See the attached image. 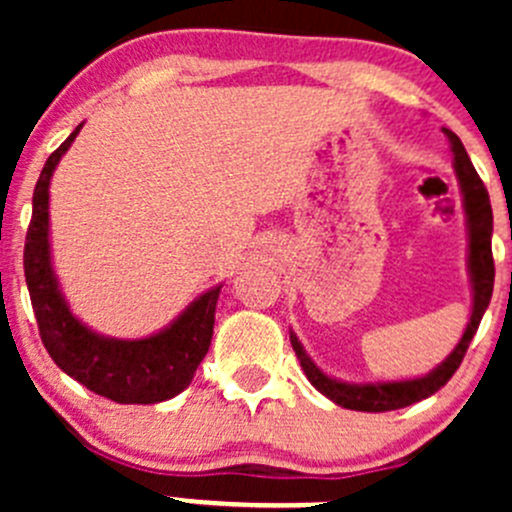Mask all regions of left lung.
I'll use <instances>...</instances> for the list:
<instances>
[{
	"mask_svg": "<svg viewBox=\"0 0 512 512\" xmlns=\"http://www.w3.org/2000/svg\"><path fill=\"white\" fill-rule=\"evenodd\" d=\"M448 143L453 151V168H456L458 183H461L463 193V208H466L468 220V272H471L473 285V309L471 322H468L466 332H463L461 342L456 344L451 354L441 361L433 371L426 376L406 381H376V384H347V381H337L332 376L324 374L309 354L304 352L302 342L297 334L289 332V342H292L294 354H297L299 364H302L304 374L312 381L314 389L332 399L334 404L344 406L352 411H369V414H381V411L404 409V406L416 404V401L428 399L436 394L441 386L448 384L456 369L461 366L463 356L468 352L473 334L478 332V324L483 319L485 309L490 304V294H493L495 280V265H493V250H490V235H493V210H490L488 190H485L483 180L478 178L476 168H473L471 158H468L466 148H463L461 138L453 131L443 128Z\"/></svg>",
	"mask_w": 512,
	"mask_h": 512,
	"instance_id": "8db88e82",
	"label": "left lung"
}]
</instances>
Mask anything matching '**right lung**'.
Segmentation results:
<instances>
[{
  "mask_svg": "<svg viewBox=\"0 0 512 512\" xmlns=\"http://www.w3.org/2000/svg\"><path fill=\"white\" fill-rule=\"evenodd\" d=\"M81 126L46 158L34 188L32 223L24 245V277L34 317L46 352L71 379L116 404H158L188 389L208 354L220 287L200 294L173 324L146 339L103 337L71 314L51 265L49 185Z\"/></svg>",
  "mask_w": 512,
  "mask_h": 512,
  "instance_id": "1",
  "label": "right lung"
}]
</instances>
